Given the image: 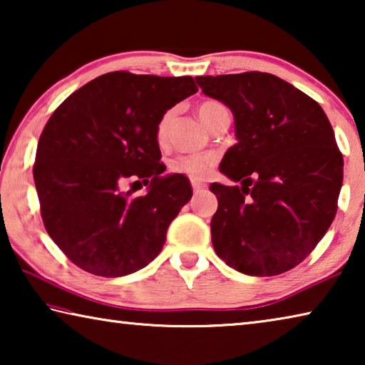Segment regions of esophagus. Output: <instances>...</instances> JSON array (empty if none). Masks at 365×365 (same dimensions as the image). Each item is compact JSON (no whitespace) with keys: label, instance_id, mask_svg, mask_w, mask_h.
<instances>
[{"label":"esophagus","instance_id":"obj_1","mask_svg":"<svg viewBox=\"0 0 365 365\" xmlns=\"http://www.w3.org/2000/svg\"><path fill=\"white\" fill-rule=\"evenodd\" d=\"M191 187H193L195 193H200V191H205L207 188L206 183H202L200 180H191Z\"/></svg>","mask_w":365,"mask_h":365}]
</instances>
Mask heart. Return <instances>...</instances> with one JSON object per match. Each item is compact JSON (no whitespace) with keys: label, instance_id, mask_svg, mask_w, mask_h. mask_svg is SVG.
Here are the masks:
<instances>
[{"label":"heart","instance_id":"heart-1","mask_svg":"<svg viewBox=\"0 0 365 365\" xmlns=\"http://www.w3.org/2000/svg\"><path fill=\"white\" fill-rule=\"evenodd\" d=\"M219 108H222L219 103H214V101L202 103L200 104V108H197V117H200L201 122L207 127L212 114ZM172 117H174V113H172V110H168V113H164V115L160 117L158 122L156 137L159 143H164L165 138H168ZM214 164H215L214 154H187V156H178L177 159L172 160L170 169L177 172V174L187 175L188 178H191V180H205V178L212 172Z\"/></svg>","mask_w":365,"mask_h":365}]
</instances>
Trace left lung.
<instances>
[{
	"instance_id": "8db88e82",
	"label": "left lung",
	"mask_w": 365,
	"mask_h": 365,
	"mask_svg": "<svg viewBox=\"0 0 365 365\" xmlns=\"http://www.w3.org/2000/svg\"><path fill=\"white\" fill-rule=\"evenodd\" d=\"M202 93L232 110L237 143L212 183L217 256L251 277H272L304 261L336 214L343 156L324 109L265 72L196 77Z\"/></svg>"
}]
</instances>
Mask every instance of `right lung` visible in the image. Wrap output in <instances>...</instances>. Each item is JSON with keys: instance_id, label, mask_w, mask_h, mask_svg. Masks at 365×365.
I'll return each instance as SVG.
<instances>
[{"instance_id": "1", "label": "right lung", "mask_w": 365, "mask_h": 365, "mask_svg": "<svg viewBox=\"0 0 365 365\" xmlns=\"http://www.w3.org/2000/svg\"><path fill=\"white\" fill-rule=\"evenodd\" d=\"M196 91L190 76L110 72L73 91L49 117L34 180L48 235L80 269L123 277L163 250L193 190L183 174L163 175L156 127ZM128 178L150 184L148 193L123 192Z\"/></svg>"}]
</instances>
